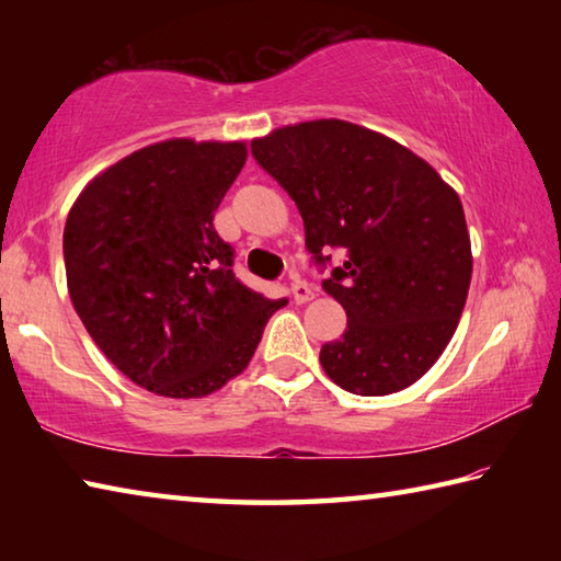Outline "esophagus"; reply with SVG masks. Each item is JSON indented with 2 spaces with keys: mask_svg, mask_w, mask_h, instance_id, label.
Listing matches in <instances>:
<instances>
[{
  "mask_svg": "<svg viewBox=\"0 0 561 561\" xmlns=\"http://www.w3.org/2000/svg\"><path fill=\"white\" fill-rule=\"evenodd\" d=\"M289 289H291V297H294V301H297V304H307V301H311V299L317 297L314 289H311L309 284L301 282V279H294Z\"/></svg>",
  "mask_w": 561,
  "mask_h": 561,
  "instance_id": "1",
  "label": "esophagus"
}]
</instances>
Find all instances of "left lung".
<instances>
[{
	"label": "left lung",
	"mask_w": 561,
	"mask_h": 561,
	"mask_svg": "<svg viewBox=\"0 0 561 561\" xmlns=\"http://www.w3.org/2000/svg\"><path fill=\"white\" fill-rule=\"evenodd\" d=\"M252 156L299 207L314 262L344 250L324 289L346 311L321 346L336 386L388 396L415 383L458 329L472 277L462 203L435 168L356 123L321 118L252 140Z\"/></svg>",
	"instance_id": "left-lung-1"
}]
</instances>
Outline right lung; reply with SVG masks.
Here are the masks:
<instances>
[{
    "instance_id": "obj_1",
    "label": "right lung",
    "mask_w": 561,
    "mask_h": 561,
    "mask_svg": "<svg viewBox=\"0 0 561 561\" xmlns=\"http://www.w3.org/2000/svg\"><path fill=\"white\" fill-rule=\"evenodd\" d=\"M244 160L242 140L146 146L93 178L66 217L76 314L111 364L150 393L220 391L284 307L234 277L232 247L213 227Z\"/></svg>"
}]
</instances>
